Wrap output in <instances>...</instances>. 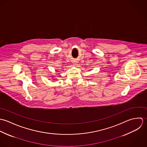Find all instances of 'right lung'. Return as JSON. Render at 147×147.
Instances as JSON below:
<instances>
[{
	"label": "right lung",
	"instance_id": "add662e5",
	"mask_svg": "<svg viewBox=\"0 0 147 147\" xmlns=\"http://www.w3.org/2000/svg\"><path fill=\"white\" fill-rule=\"evenodd\" d=\"M52 77H53V76H52ZM53 80H55V78H54V79H53Z\"/></svg>",
	"mask_w": 147,
	"mask_h": 147
}]
</instances>
